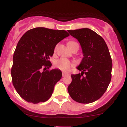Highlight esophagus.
Returning a JSON list of instances; mask_svg holds the SVG:
<instances>
[{"label": "esophagus", "mask_w": 127, "mask_h": 127, "mask_svg": "<svg viewBox=\"0 0 127 127\" xmlns=\"http://www.w3.org/2000/svg\"><path fill=\"white\" fill-rule=\"evenodd\" d=\"M69 75V74L67 73V72H62V76L63 77H65V76H68Z\"/></svg>", "instance_id": "1"}]
</instances>
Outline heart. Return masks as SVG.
Here are the masks:
<instances>
[{
  "label": "heart",
  "instance_id": "obj_1",
  "mask_svg": "<svg viewBox=\"0 0 127 127\" xmlns=\"http://www.w3.org/2000/svg\"><path fill=\"white\" fill-rule=\"evenodd\" d=\"M70 42H74V41H70L68 43H70ZM55 64L56 67L58 69H60V70L67 71L70 69L71 63L69 60H67L66 58H62L59 60H57L55 63Z\"/></svg>",
  "mask_w": 127,
  "mask_h": 127
}]
</instances>
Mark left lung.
<instances>
[{
	"instance_id": "obj_1",
	"label": "left lung",
	"mask_w": 127,
	"mask_h": 127,
	"mask_svg": "<svg viewBox=\"0 0 127 127\" xmlns=\"http://www.w3.org/2000/svg\"><path fill=\"white\" fill-rule=\"evenodd\" d=\"M68 32L79 41L83 58L76 67L81 72L71 75L67 90L77 102H94L102 96L111 81L113 64L109 51L104 39L91 29Z\"/></svg>"
}]
</instances>
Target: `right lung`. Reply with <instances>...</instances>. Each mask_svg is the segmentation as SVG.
<instances>
[{
  "instance_id": "obj_1",
  "label": "right lung",
  "mask_w": 127,
  "mask_h": 127,
  "mask_svg": "<svg viewBox=\"0 0 127 127\" xmlns=\"http://www.w3.org/2000/svg\"><path fill=\"white\" fill-rule=\"evenodd\" d=\"M68 36L65 30L37 27L28 30L20 39L13 55L11 77L14 88L25 100L38 104L51 97L62 71L42 69L51 67L50 58L56 45Z\"/></svg>"
}]
</instances>
